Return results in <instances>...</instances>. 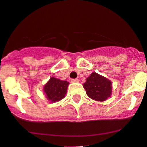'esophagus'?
Listing matches in <instances>:
<instances>
[{
	"label": "esophagus",
	"instance_id": "esophagus-1",
	"mask_svg": "<svg viewBox=\"0 0 147 147\" xmlns=\"http://www.w3.org/2000/svg\"><path fill=\"white\" fill-rule=\"evenodd\" d=\"M71 82L72 83H77V82H79V80L78 79H72L71 80Z\"/></svg>",
	"mask_w": 147,
	"mask_h": 147
}]
</instances>
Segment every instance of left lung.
Returning a JSON list of instances; mask_svg holds the SVG:
<instances>
[{
    "label": "left lung",
    "mask_w": 147,
    "mask_h": 147,
    "mask_svg": "<svg viewBox=\"0 0 147 147\" xmlns=\"http://www.w3.org/2000/svg\"><path fill=\"white\" fill-rule=\"evenodd\" d=\"M112 84L110 80L96 72H92L84 84L87 96L96 101H105L111 96Z\"/></svg>",
    "instance_id": "obj_1"
}]
</instances>
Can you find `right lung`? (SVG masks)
Returning a JSON list of instances; mask_svg holds the SVG:
<instances>
[{
    "label": "right lung",
    "mask_w": 147,
    "mask_h": 147,
    "mask_svg": "<svg viewBox=\"0 0 147 147\" xmlns=\"http://www.w3.org/2000/svg\"><path fill=\"white\" fill-rule=\"evenodd\" d=\"M68 85L69 82L67 81H63L52 77L44 86L43 91L51 102H58L65 97Z\"/></svg>",
    "instance_id": "obj_1"
}]
</instances>
